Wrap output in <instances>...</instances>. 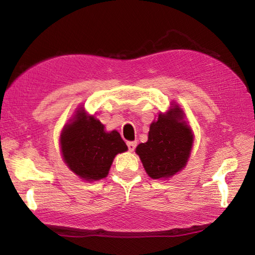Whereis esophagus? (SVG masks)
<instances>
[{
	"label": "esophagus",
	"mask_w": 255,
	"mask_h": 255,
	"mask_svg": "<svg viewBox=\"0 0 255 255\" xmlns=\"http://www.w3.org/2000/svg\"><path fill=\"white\" fill-rule=\"evenodd\" d=\"M127 145H128L129 151H133L134 148H136L137 142H136V141H128V142H127Z\"/></svg>",
	"instance_id": "34e87169"
}]
</instances>
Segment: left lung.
Instances as JSON below:
<instances>
[{"mask_svg": "<svg viewBox=\"0 0 255 255\" xmlns=\"http://www.w3.org/2000/svg\"><path fill=\"white\" fill-rule=\"evenodd\" d=\"M178 105L150 125L148 141L138 144L136 153L150 177L169 178L186 165L193 145L192 129Z\"/></svg>", "mask_w": 255, "mask_h": 255, "instance_id": "8db88e82", "label": "left lung"}]
</instances>
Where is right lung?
Segmentation results:
<instances>
[{"label": "right lung", "instance_id": "1", "mask_svg": "<svg viewBox=\"0 0 255 255\" xmlns=\"http://www.w3.org/2000/svg\"><path fill=\"white\" fill-rule=\"evenodd\" d=\"M104 128L99 119L88 116L81 107L61 132L64 163L85 181L106 177L116 154L128 150L118 131L106 132Z\"/></svg>", "mask_w": 255, "mask_h": 255}]
</instances>
